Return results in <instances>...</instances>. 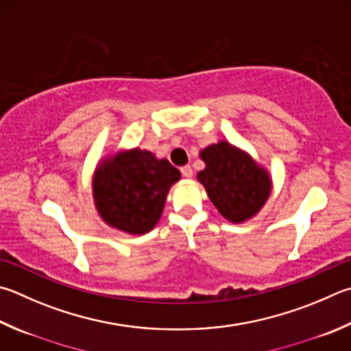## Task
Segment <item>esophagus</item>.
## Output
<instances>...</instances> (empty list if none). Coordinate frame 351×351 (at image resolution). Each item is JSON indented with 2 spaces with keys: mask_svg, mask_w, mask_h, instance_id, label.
<instances>
[{
  "mask_svg": "<svg viewBox=\"0 0 351 351\" xmlns=\"http://www.w3.org/2000/svg\"><path fill=\"white\" fill-rule=\"evenodd\" d=\"M181 173H182V176H186V178H192L193 170H192V167H190V165H184V167H181Z\"/></svg>",
  "mask_w": 351,
  "mask_h": 351,
  "instance_id": "34e87169",
  "label": "esophagus"
}]
</instances>
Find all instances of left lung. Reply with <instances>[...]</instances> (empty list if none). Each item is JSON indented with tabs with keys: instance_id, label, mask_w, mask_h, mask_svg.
I'll return each mask as SVG.
<instances>
[{
	"instance_id": "1",
	"label": "left lung",
	"mask_w": 351,
	"mask_h": 351,
	"mask_svg": "<svg viewBox=\"0 0 351 351\" xmlns=\"http://www.w3.org/2000/svg\"><path fill=\"white\" fill-rule=\"evenodd\" d=\"M206 169L197 173L210 201L232 222H242L259 212L270 195L269 173L244 152L221 141L201 152Z\"/></svg>"
}]
</instances>
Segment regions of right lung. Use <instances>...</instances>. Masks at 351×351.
Returning <instances> with one entry per match:
<instances>
[{
	"label": "right lung",
	"mask_w": 351,
	"mask_h": 351,
	"mask_svg": "<svg viewBox=\"0 0 351 351\" xmlns=\"http://www.w3.org/2000/svg\"><path fill=\"white\" fill-rule=\"evenodd\" d=\"M181 178L167 159L133 149L98 167L93 197L110 227L130 234L150 232L161 218L169 189Z\"/></svg>",
	"instance_id": "1"
}]
</instances>
